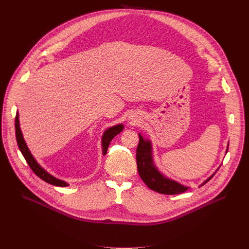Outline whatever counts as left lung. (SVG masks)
I'll return each instance as SVG.
<instances>
[{
  "instance_id": "obj_1",
  "label": "left lung",
  "mask_w": 249,
  "mask_h": 249,
  "mask_svg": "<svg viewBox=\"0 0 249 249\" xmlns=\"http://www.w3.org/2000/svg\"><path fill=\"white\" fill-rule=\"evenodd\" d=\"M139 145L137 147L136 160H137V167L138 172L146 185L159 193L166 194V195H175L185 192L188 187L179 184L178 182L173 181L169 178L163 176L154 164V160L152 158V145L151 142L145 140L141 135H139ZM229 149V146H228ZM215 173L203 182L202 185L206 184Z\"/></svg>"
}]
</instances>
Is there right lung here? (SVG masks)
Instances as JSON below:
<instances>
[{
  "label": "right lung",
  "mask_w": 249,
  "mask_h": 249,
  "mask_svg": "<svg viewBox=\"0 0 249 249\" xmlns=\"http://www.w3.org/2000/svg\"><path fill=\"white\" fill-rule=\"evenodd\" d=\"M15 127H16V137H17V142H18V146L19 148V151L21 152L23 158L25 159L26 162L28 163L29 167L31 168V170L36 174L39 178H41L42 180H44L45 182L55 185V186H61V187H66L69 186V184L63 180H60L56 177L52 176L51 174H49L46 170H44L38 163L37 161L35 160V159L32 157V155L30 154L26 144H25V141L23 139L22 133L20 131L19 128V121H18V113H17L16 115V123H15ZM123 130V125L119 124L116 126H113L109 129L106 130L102 136V153L103 155L106 154L108 149V146L110 144L111 140L117 135L119 134L121 131Z\"/></svg>",
  "instance_id": "right-lung-1"
}]
</instances>
